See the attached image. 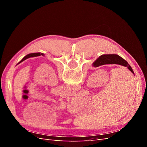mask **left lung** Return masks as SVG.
Segmentation results:
<instances>
[{
  "label": "left lung",
  "mask_w": 147,
  "mask_h": 147,
  "mask_svg": "<svg viewBox=\"0 0 147 147\" xmlns=\"http://www.w3.org/2000/svg\"><path fill=\"white\" fill-rule=\"evenodd\" d=\"M44 56V54L43 53H30V54H29L28 55H26L25 57H24L23 59H22L20 62H19L18 63V64H19L20 63H22V62L24 61V60L27 59L28 58H29V57H37V56Z\"/></svg>",
  "instance_id": "1"
}]
</instances>
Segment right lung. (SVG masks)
<instances>
[{"label":"right lung","instance_id":"add662e5","mask_svg":"<svg viewBox=\"0 0 147 147\" xmlns=\"http://www.w3.org/2000/svg\"><path fill=\"white\" fill-rule=\"evenodd\" d=\"M105 64H118L124 67H127V69L129 70L131 72L134 74V71L130 65L128 64L127 62L123 59L121 57L117 55H101L97 58L92 64L93 67H99L100 65H105Z\"/></svg>","mask_w":147,"mask_h":147}]
</instances>
